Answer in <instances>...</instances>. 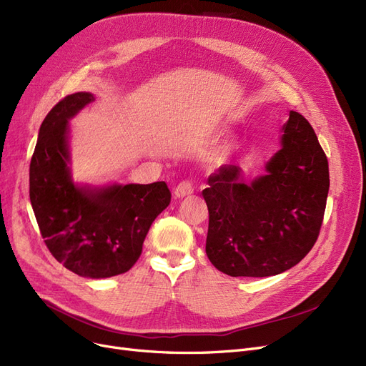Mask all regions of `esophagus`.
Masks as SVG:
<instances>
[{"mask_svg": "<svg viewBox=\"0 0 366 366\" xmlns=\"http://www.w3.org/2000/svg\"><path fill=\"white\" fill-rule=\"evenodd\" d=\"M193 191H194L193 182L187 179V181L179 182V184L175 187V189H173V193H175V197L182 199V197H185V196H189L191 193H193Z\"/></svg>", "mask_w": 366, "mask_h": 366, "instance_id": "obj_1", "label": "esophagus"}]
</instances>
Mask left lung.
<instances>
[{
	"label": "left lung",
	"mask_w": 366,
	"mask_h": 366,
	"mask_svg": "<svg viewBox=\"0 0 366 366\" xmlns=\"http://www.w3.org/2000/svg\"><path fill=\"white\" fill-rule=\"evenodd\" d=\"M267 175L244 184L240 167L221 166L207 178L206 254L233 277L276 276L315 246L330 189L328 159L312 124L290 111L282 149Z\"/></svg>",
	"instance_id": "left-lung-1"
}]
</instances>
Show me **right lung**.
<instances>
[{"instance_id":"1","label":"right lung","mask_w":366,"mask_h":366,"mask_svg":"<svg viewBox=\"0 0 366 366\" xmlns=\"http://www.w3.org/2000/svg\"><path fill=\"white\" fill-rule=\"evenodd\" d=\"M92 101V93H72L46 115L29 164V199L50 254L75 274L104 279L129 272L138 261L152 221L172 194L164 181L94 189L74 185L68 120Z\"/></svg>"}]
</instances>
